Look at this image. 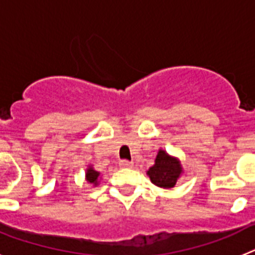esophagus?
Masks as SVG:
<instances>
[{
  "label": "esophagus",
  "mask_w": 255,
  "mask_h": 255,
  "mask_svg": "<svg viewBox=\"0 0 255 255\" xmlns=\"http://www.w3.org/2000/svg\"><path fill=\"white\" fill-rule=\"evenodd\" d=\"M120 167L121 168H130V167H132V162L121 161L120 162Z\"/></svg>",
  "instance_id": "34e87169"
}]
</instances>
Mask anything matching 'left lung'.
<instances>
[{
  "label": "left lung",
  "instance_id": "obj_1",
  "mask_svg": "<svg viewBox=\"0 0 255 255\" xmlns=\"http://www.w3.org/2000/svg\"><path fill=\"white\" fill-rule=\"evenodd\" d=\"M184 173L181 161L177 157L168 154L164 149H159L155 155L154 164L147 171L152 184L163 189H171Z\"/></svg>",
  "mask_w": 255,
  "mask_h": 255
}]
</instances>
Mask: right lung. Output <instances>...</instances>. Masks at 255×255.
Listing matches in <instances>:
<instances>
[{
  "label": "right lung",
  "instance_id": "1",
  "mask_svg": "<svg viewBox=\"0 0 255 255\" xmlns=\"http://www.w3.org/2000/svg\"><path fill=\"white\" fill-rule=\"evenodd\" d=\"M100 180H101V172L94 170L93 164H89L85 170V181L88 184H91L93 186L100 185Z\"/></svg>",
  "mask_w": 255,
  "mask_h": 255
}]
</instances>
